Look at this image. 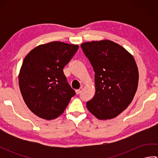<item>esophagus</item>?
Returning a JSON list of instances; mask_svg holds the SVG:
<instances>
[{
	"mask_svg": "<svg viewBox=\"0 0 158 158\" xmlns=\"http://www.w3.org/2000/svg\"><path fill=\"white\" fill-rule=\"evenodd\" d=\"M82 90H83V88H82V87H81V88H80L79 89H76L77 94H79L82 92Z\"/></svg>",
	"mask_w": 158,
	"mask_h": 158,
	"instance_id": "obj_1",
	"label": "esophagus"
}]
</instances>
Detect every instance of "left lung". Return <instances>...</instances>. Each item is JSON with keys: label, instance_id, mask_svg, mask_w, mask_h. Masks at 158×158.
<instances>
[{"label": "left lung", "instance_id": "left-lung-1", "mask_svg": "<svg viewBox=\"0 0 158 158\" xmlns=\"http://www.w3.org/2000/svg\"><path fill=\"white\" fill-rule=\"evenodd\" d=\"M81 48L95 73L96 93L87 108L99 119L114 118L128 106L138 88L135 60L109 40L86 42Z\"/></svg>", "mask_w": 158, "mask_h": 158}]
</instances>
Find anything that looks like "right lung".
Returning a JSON list of instances; mask_svg holds the SVG:
<instances>
[{"mask_svg":"<svg viewBox=\"0 0 158 158\" xmlns=\"http://www.w3.org/2000/svg\"><path fill=\"white\" fill-rule=\"evenodd\" d=\"M78 49L77 45L53 41L39 45L25 57L19 75V89L36 115L47 120L56 118L75 95L63 69Z\"/></svg>","mask_w":158,"mask_h":158,"instance_id":"right-lung-1","label":"right lung"}]
</instances>
